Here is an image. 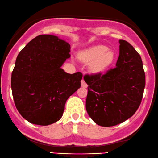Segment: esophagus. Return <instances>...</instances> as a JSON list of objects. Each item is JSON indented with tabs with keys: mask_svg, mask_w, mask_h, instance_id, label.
I'll use <instances>...</instances> for the list:
<instances>
[{
	"mask_svg": "<svg viewBox=\"0 0 158 158\" xmlns=\"http://www.w3.org/2000/svg\"><path fill=\"white\" fill-rule=\"evenodd\" d=\"M81 86L83 87V88H87V86H88L87 83L85 82V81L83 79L81 81Z\"/></svg>",
	"mask_w": 158,
	"mask_h": 158,
	"instance_id": "34e87169",
	"label": "esophagus"
}]
</instances>
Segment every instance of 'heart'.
<instances>
[{
    "instance_id": "b5f03b06",
    "label": "heart",
    "mask_w": 158,
    "mask_h": 158,
    "mask_svg": "<svg viewBox=\"0 0 158 158\" xmlns=\"http://www.w3.org/2000/svg\"><path fill=\"white\" fill-rule=\"evenodd\" d=\"M79 58L84 62H91V69L95 73L102 72L114 61L115 56L112 50L105 45H97L81 52Z\"/></svg>"
}]
</instances>
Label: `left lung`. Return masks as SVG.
<instances>
[{
  "instance_id": "8db88e82",
  "label": "left lung",
  "mask_w": 158,
  "mask_h": 158,
  "mask_svg": "<svg viewBox=\"0 0 158 158\" xmlns=\"http://www.w3.org/2000/svg\"><path fill=\"white\" fill-rule=\"evenodd\" d=\"M116 67L106 73L85 75L88 84L87 113L95 123L111 127L124 122L138 110L146 79L141 56L125 40H119Z\"/></svg>"
}]
</instances>
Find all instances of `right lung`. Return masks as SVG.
I'll return each instance as SVG.
<instances>
[{"mask_svg": "<svg viewBox=\"0 0 158 158\" xmlns=\"http://www.w3.org/2000/svg\"><path fill=\"white\" fill-rule=\"evenodd\" d=\"M70 44L58 36L33 39L17 56L11 85L15 106L28 122L49 125L63 115L67 99L81 87L83 74L65 73Z\"/></svg>", "mask_w": 158, "mask_h": 158, "instance_id": "1", "label": "right lung"}]
</instances>
